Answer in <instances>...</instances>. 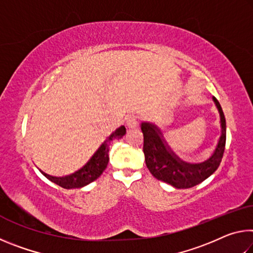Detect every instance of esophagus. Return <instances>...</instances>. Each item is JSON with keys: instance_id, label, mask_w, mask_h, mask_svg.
Instances as JSON below:
<instances>
[{"instance_id": "esophagus-1", "label": "esophagus", "mask_w": 253, "mask_h": 253, "mask_svg": "<svg viewBox=\"0 0 253 253\" xmlns=\"http://www.w3.org/2000/svg\"><path fill=\"white\" fill-rule=\"evenodd\" d=\"M126 125L129 128H135L138 125V117L135 116V115H129L126 118Z\"/></svg>"}]
</instances>
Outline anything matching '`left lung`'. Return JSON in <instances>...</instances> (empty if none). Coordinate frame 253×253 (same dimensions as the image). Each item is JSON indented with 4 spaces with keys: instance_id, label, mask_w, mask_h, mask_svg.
Returning <instances> with one entry per match:
<instances>
[{
    "instance_id": "1",
    "label": "left lung",
    "mask_w": 253,
    "mask_h": 253,
    "mask_svg": "<svg viewBox=\"0 0 253 253\" xmlns=\"http://www.w3.org/2000/svg\"><path fill=\"white\" fill-rule=\"evenodd\" d=\"M213 100L220 113L221 137L212 156L199 164H190L179 160L170 151L156 125L151 123H142L145 162L154 177L169 183L176 188H190L203 182L217 169L225 148L226 124L220 102L215 97H213Z\"/></svg>"
}]
</instances>
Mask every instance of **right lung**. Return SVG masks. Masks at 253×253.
<instances>
[{
    "label": "right lung",
    "instance_id": "obj_1",
    "mask_svg": "<svg viewBox=\"0 0 253 253\" xmlns=\"http://www.w3.org/2000/svg\"><path fill=\"white\" fill-rule=\"evenodd\" d=\"M126 134L125 126H121L117 128L113 134H111L108 138H107L104 143L100 145V147L97 149V152L93 154L92 157L87 162L84 168L77 170V172L72 173L70 175L63 177H54L50 176V175L42 172L46 178H49L51 182L57 184V185L61 186L67 190L70 188H79L88 185L97 179L102 174V172L106 169L107 165H108L109 161V144L111 140L119 139Z\"/></svg>",
    "mask_w": 253,
    "mask_h": 253
}]
</instances>
